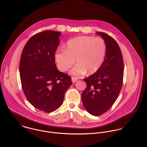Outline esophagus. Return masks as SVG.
Listing matches in <instances>:
<instances>
[{
    "label": "esophagus",
    "mask_w": 147,
    "mask_h": 147,
    "mask_svg": "<svg viewBox=\"0 0 147 147\" xmlns=\"http://www.w3.org/2000/svg\"><path fill=\"white\" fill-rule=\"evenodd\" d=\"M71 79H72V82L73 83H75V82L78 80V78H75V77H72V78H71Z\"/></svg>",
    "instance_id": "obj_1"
}]
</instances>
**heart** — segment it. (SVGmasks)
<instances>
[{
  "label": "heart",
  "instance_id": "obj_1",
  "mask_svg": "<svg viewBox=\"0 0 147 147\" xmlns=\"http://www.w3.org/2000/svg\"><path fill=\"white\" fill-rule=\"evenodd\" d=\"M106 53V45L100 37L82 36L68 40L64 51L59 50L55 54V60L61 71H66L77 63L70 73L80 76L86 72L89 75L97 72L102 66Z\"/></svg>",
  "mask_w": 147,
  "mask_h": 147
}]
</instances>
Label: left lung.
Instances as JSON below:
<instances>
[{
	"mask_svg": "<svg viewBox=\"0 0 147 147\" xmlns=\"http://www.w3.org/2000/svg\"><path fill=\"white\" fill-rule=\"evenodd\" d=\"M97 34L106 45L105 59L97 72L83 79L86 87L82 93L84 108L94 116L105 113L115 102L123 84L124 70L123 57L117 42L105 33Z\"/></svg>",
	"mask_w": 147,
	"mask_h": 147,
	"instance_id": "left-lung-1",
	"label": "left lung"
}]
</instances>
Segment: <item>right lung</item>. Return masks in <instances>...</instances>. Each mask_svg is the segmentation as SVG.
Returning <instances> with one entry per match:
<instances>
[{
    "label": "right lung",
    "instance_id": "1",
    "mask_svg": "<svg viewBox=\"0 0 147 147\" xmlns=\"http://www.w3.org/2000/svg\"><path fill=\"white\" fill-rule=\"evenodd\" d=\"M61 33L45 30L32 36L21 53L20 76L23 92L35 108L53 112L62 104L71 78L58 71L55 53Z\"/></svg>",
    "mask_w": 147,
    "mask_h": 147
}]
</instances>
